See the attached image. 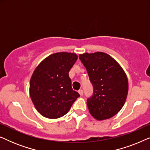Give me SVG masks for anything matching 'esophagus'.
Returning <instances> with one entry per match:
<instances>
[{
	"label": "esophagus",
	"instance_id": "34e87169",
	"mask_svg": "<svg viewBox=\"0 0 150 150\" xmlns=\"http://www.w3.org/2000/svg\"><path fill=\"white\" fill-rule=\"evenodd\" d=\"M79 94L80 95H81V96L83 95V89H80L79 91Z\"/></svg>",
	"mask_w": 150,
	"mask_h": 150
}]
</instances>
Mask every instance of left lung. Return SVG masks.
<instances>
[{
	"label": "left lung",
	"instance_id": "8db88e82",
	"mask_svg": "<svg viewBox=\"0 0 150 150\" xmlns=\"http://www.w3.org/2000/svg\"><path fill=\"white\" fill-rule=\"evenodd\" d=\"M79 59L87 69L93 93L87 100L90 114L97 120H107L117 113L128 91L126 74L115 59L104 52L84 53Z\"/></svg>",
	"mask_w": 150,
	"mask_h": 150
}]
</instances>
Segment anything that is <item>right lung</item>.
Returning a JSON list of instances; mask_svg holds the SVG:
<instances>
[{"label": "right lung", "mask_w": 150, "mask_h": 150, "mask_svg": "<svg viewBox=\"0 0 150 150\" xmlns=\"http://www.w3.org/2000/svg\"><path fill=\"white\" fill-rule=\"evenodd\" d=\"M78 59L75 53L57 52L44 59L33 73L30 96L42 116L57 119L65 115L78 98L69 71Z\"/></svg>", "instance_id": "add662e5"}]
</instances>
